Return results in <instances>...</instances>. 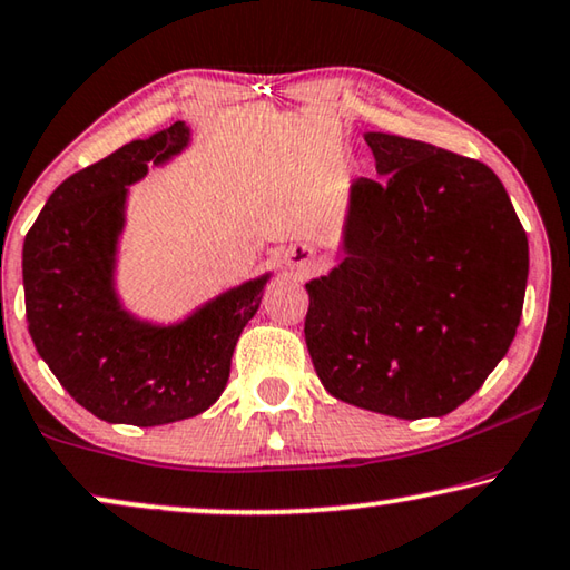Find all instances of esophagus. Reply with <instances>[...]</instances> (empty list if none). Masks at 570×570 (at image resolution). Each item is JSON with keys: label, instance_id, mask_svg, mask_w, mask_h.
I'll use <instances>...</instances> for the list:
<instances>
[{"label": "esophagus", "instance_id": "esophagus-1", "mask_svg": "<svg viewBox=\"0 0 570 570\" xmlns=\"http://www.w3.org/2000/svg\"><path fill=\"white\" fill-rule=\"evenodd\" d=\"M286 263L292 268H309L312 263H315V253H312V247H307V245H296V247H292V250L286 253Z\"/></svg>", "mask_w": 570, "mask_h": 570}]
</instances>
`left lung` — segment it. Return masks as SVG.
<instances>
[{
  "instance_id": "8db88e82",
  "label": "left lung",
  "mask_w": 570,
  "mask_h": 570,
  "mask_svg": "<svg viewBox=\"0 0 570 570\" xmlns=\"http://www.w3.org/2000/svg\"><path fill=\"white\" fill-rule=\"evenodd\" d=\"M364 139L382 180L351 183L343 261L307 284L304 341L343 403L446 415L514 341L527 232L488 165L405 136Z\"/></svg>"
}]
</instances>
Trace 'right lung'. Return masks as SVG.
<instances>
[{
	"instance_id": "obj_1",
	"label": "right lung",
	"mask_w": 570,
	"mask_h": 570,
	"mask_svg": "<svg viewBox=\"0 0 570 570\" xmlns=\"http://www.w3.org/2000/svg\"><path fill=\"white\" fill-rule=\"evenodd\" d=\"M188 141L190 128L175 121L69 175L22 245L30 338L61 387L100 421L163 426L212 407L271 278L227 288L173 325L124 309L116 261L128 186Z\"/></svg>"
}]
</instances>
